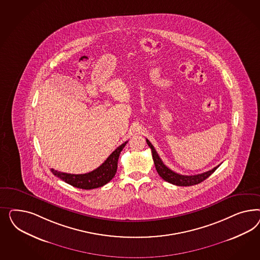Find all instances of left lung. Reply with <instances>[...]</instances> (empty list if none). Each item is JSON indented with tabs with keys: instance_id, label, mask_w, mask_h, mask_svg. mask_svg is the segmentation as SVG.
<instances>
[{
	"instance_id": "obj_1",
	"label": "left lung",
	"mask_w": 260,
	"mask_h": 260,
	"mask_svg": "<svg viewBox=\"0 0 260 260\" xmlns=\"http://www.w3.org/2000/svg\"><path fill=\"white\" fill-rule=\"evenodd\" d=\"M147 144L149 145V147L151 150L152 153V158H153V162L155 165V169L157 171L158 174L165 180L173 185L176 186H193L199 184L202 181H204L205 179H207L212 173H214V171L219 167H215L213 170H210L206 173H200V174H196V175H182L179 173H174L171 169H169L167 166L164 165L163 161L161 160V158L159 157L157 151L154 149V147L151 145L148 139H146Z\"/></svg>"
}]
</instances>
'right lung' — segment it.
<instances>
[{"label":"right lung","mask_w":260,"mask_h":260,"mask_svg":"<svg viewBox=\"0 0 260 260\" xmlns=\"http://www.w3.org/2000/svg\"><path fill=\"white\" fill-rule=\"evenodd\" d=\"M126 143L127 141L120 145L118 148L107 158V160L103 163L102 165L90 173H84V174H71V173H61L53 169H51V172L61 180H63L75 188L91 189L102 187L114 177L117 171V163H118L120 152L124 149Z\"/></svg>","instance_id":"add662e5"}]
</instances>
